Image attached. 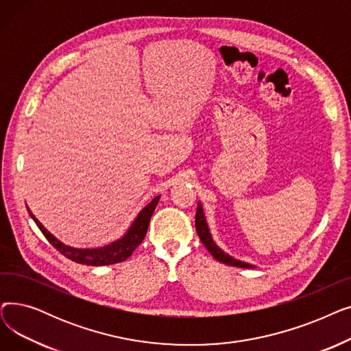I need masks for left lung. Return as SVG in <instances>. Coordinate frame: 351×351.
Segmentation results:
<instances>
[{
    "instance_id": "8db88e82",
    "label": "left lung",
    "mask_w": 351,
    "mask_h": 351,
    "mask_svg": "<svg viewBox=\"0 0 351 351\" xmlns=\"http://www.w3.org/2000/svg\"><path fill=\"white\" fill-rule=\"evenodd\" d=\"M195 226H196V232L200 237V242L205 245V247L210 252V254L215 257L217 262H222L225 265H230V266H236V267H243V269H252L254 266L249 265V263H243V262H239L233 257L228 256L226 253H223L220 250L212 241V236L209 233L208 225H206V220H205V215L204 210H202V206L197 204V209H196V216H195Z\"/></svg>"
}]
</instances>
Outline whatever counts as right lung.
I'll list each match as a JSON object with an SVG mask.
<instances>
[{
  "instance_id": "right-lung-1",
  "label": "right lung",
  "mask_w": 351,
  "mask_h": 351,
  "mask_svg": "<svg viewBox=\"0 0 351 351\" xmlns=\"http://www.w3.org/2000/svg\"><path fill=\"white\" fill-rule=\"evenodd\" d=\"M159 196L154 197L151 204H147L138 217L135 219V222L132 226L129 228L126 234L119 239V241L110 243L104 247H97V249H75V247H69L61 243L58 239H55L40 222L35 219V216L29 212L31 217L34 219V222L36 226L40 228L43 234L47 237V241L57 249L61 254L68 257L69 261L81 263V265H88V266H105V265H114V263H121L126 261L129 256L134 253V250L142 243L145 239V234L147 232V226H149L152 213L158 205Z\"/></svg>"
}]
</instances>
